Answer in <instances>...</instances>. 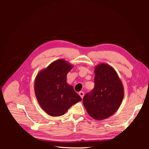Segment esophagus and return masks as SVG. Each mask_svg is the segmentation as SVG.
Segmentation results:
<instances>
[{
    "label": "esophagus",
    "mask_w": 149,
    "mask_h": 149,
    "mask_svg": "<svg viewBox=\"0 0 149 149\" xmlns=\"http://www.w3.org/2000/svg\"><path fill=\"white\" fill-rule=\"evenodd\" d=\"M79 95L81 97V98H83V97H84V92H79Z\"/></svg>",
    "instance_id": "1"
}]
</instances>
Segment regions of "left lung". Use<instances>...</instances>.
Segmentation results:
<instances>
[{"instance_id":"obj_1","label":"left lung","mask_w":149,"mask_h":149,"mask_svg":"<svg viewBox=\"0 0 149 149\" xmlns=\"http://www.w3.org/2000/svg\"><path fill=\"white\" fill-rule=\"evenodd\" d=\"M95 86L84 95L83 105L88 114L96 120H102L114 114L124 98V87L113 67L102 63L95 67Z\"/></svg>"}]
</instances>
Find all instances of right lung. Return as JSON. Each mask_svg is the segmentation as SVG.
Masks as SVG:
<instances>
[{
    "instance_id": "right-lung-1",
    "label": "right lung",
    "mask_w": 149,
    "mask_h": 149,
    "mask_svg": "<svg viewBox=\"0 0 149 149\" xmlns=\"http://www.w3.org/2000/svg\"><path fill=\"white\" fill-rule=\"evenodd\" d=\"M74 65L57 60L39 72L35 79L34 91L43 110L52 116L64 115L72 105L81 101L73 86L67 83V74Z\"/></svg>"
}]
</instances>
